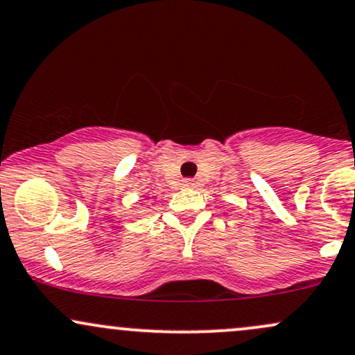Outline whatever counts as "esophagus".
I'll return each instance as SVG.
<instances>
[{"instance_id":"obj_1","label":"esophagus","mask_w":355,"mask_h":355,"mask_svg":"<svg viewBox=\"0 0 355 355\" xmlns=\"http://www.w3.org/2000/svg\"><path fill=\"white\" fill-rule=\"evenodd\" d=\"M182 185L183 187H189V189H190V187H193L195 183H193V180H191V178H185V180L182 182Z\"/></svg>"}]
</instances>
